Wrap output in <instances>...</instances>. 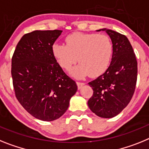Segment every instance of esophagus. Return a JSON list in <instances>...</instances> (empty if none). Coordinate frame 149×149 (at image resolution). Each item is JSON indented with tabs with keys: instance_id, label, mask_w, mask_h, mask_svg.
Segmentation results:
<instances>
[{
	"instance_id": "34e87169",
	"label": "esophagus",
	"mask_w": 149,
	"mask_h": 149,
	"mask_svg": "<svg viewBox=\"0 0 149 149\" xmlns=\"http://www.w3.org/2000/svg\"><path fill=\"white\" fill-rule=\"evenodd\" d=\"M76 84H77V85H78V88L79 89H81L82 88V86H83V85H85V83H84V82H76Z\"/></svg>"
}]
</instances>
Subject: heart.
I'll use <instances>...</instances> for the list:
<instances>
[{"label": "heart", "mask_w": 149, "mask_h": 149, "mask_svg": "<svg viewBox=\"0 0 149 149\" xmlns=\"http://www.w3.org/2000/svg\"><path fill=\"white\" fill-rule=\"evenodd\" d=\"M66 44L55 42L52 52L59 65L70 70L78 60L79 64L71 70L76 78L105 73L111 64L113 43L109 36L97 33H73L66 37Z\"/></svg>", "instance_id": "obj_1"}]
</instances>
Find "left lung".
<instances>
[{"instance_id":"left-lung-1","label":"left lung","mask_w":149,"mask_h":149,"mask_svg":"<svg viewBox=\"0 0 149 149\" xmlns=\"http://www.w3.org/2000/svg\"><path fill=\"white\" fill-rule=\"evenodd\" d=\"M113 43L111 64L103 74L88 83L94 94L88 100L90 109L99 117L116 116L128 105L135 91L137 61L131 44L126 36L103 28Z\"/></svg>"}]
</instances>
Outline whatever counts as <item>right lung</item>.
<instances>
[{"mask_svg":"<svg viewBox=\"0 0 149 149\" xmlns=\"http://www.w3.org/2000/svg\"><path fill=\"white\" fill-rule=\"evenodd\" d=\"M62 31H34L24 34L12 58L13 83L23 108L39 120L62 116L76 94L75 81L64 73L52 52Z\"/></svg>","mask_w":149,"mask_h":149,"instance_id":"right-lung-1","label":"right lung"}]
</instances>
